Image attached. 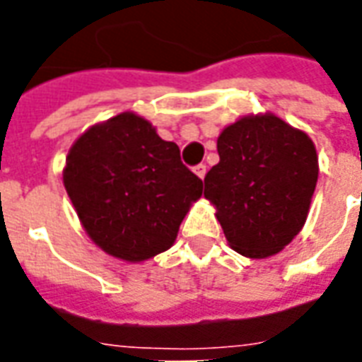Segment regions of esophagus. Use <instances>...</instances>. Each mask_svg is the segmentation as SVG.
<instances>
[{
    "label": "esophagus",
    "instance_id": "1",
    "mask_svg": "<svg viewBox=\"0 0 362 362\" xmlns=\"http://www.w3.org/2000/svg\"><path fill=\"white\" fill-rule=\"evenodd\" d=\"M194 173H196L197 176H199V178L204 180V178H205V173H207V166H205L204 163H202V165L194 166Z\"/></svg>",
    "mask_w": 362,
    "mask_h": 362
}]
</instances>
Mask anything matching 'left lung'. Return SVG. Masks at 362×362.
Returning <instances> with one entry per match:
<instances>
[{"label": "left lung", "instance_id": "obj_1", "mask_svg": "<svg viewBox=\"0 0 362 362\" xmlns=\"http://www.w3.org/2000/svg\"><path fill=\"white\" fill-rule=\"evenodd\" d=\"M219 163L204 196L217 207L230 248L269 258L306 223L318 182V155L308 135L273 114L244 116L217 139Z\"/></svg>", "mask_w": 362, "mask_h": 362}]
</instances>
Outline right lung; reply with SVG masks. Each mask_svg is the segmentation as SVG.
<instances>
[{
    "instance_id": "obj_1",
    "label": "right lung",
    "mask_w": 362,
    "mask_h": 362,
    "mask_svg": "<svg viewBox=\"0 0 362 362\" xmlns=\"http://www.w3.org/2000/svg\"><path fill=\"white\" fill-rule=\"evenodd\" d=\"M64 186L90 240L124 262L168 250L204 182L180 149L134 112L89 127L66 158Z\"/></svg>"
}]
</instances>
